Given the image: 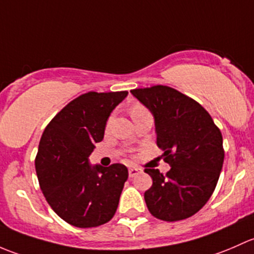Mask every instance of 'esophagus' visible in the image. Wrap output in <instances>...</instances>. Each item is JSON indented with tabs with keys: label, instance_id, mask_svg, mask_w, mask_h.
<instances>
[{
	"label": "esophagus",
	"instance_id": "obj_1",
	"mask_svg": "<svg viewBox=\"0 0 254 254\" xmlns=\"http://www.w3.org/2000/svg\"><path fill=\"white\" fill-rule=\"evenodd\" d=\"M140 172H142V170L138 169V167H129V169H128V175H129V177H135L137 175H139Z\"/></svg>",
	"mask_w": 254,
	"mask_h": 254
}]
</instances>
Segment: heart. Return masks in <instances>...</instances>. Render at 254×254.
I'll return each mask as SVG.
<instances>
[{"label":"heart","mask_w":254,"mask_h":254,"mask_svg":"<svg viewBox=\"0 0 254 254\" xmlns=\"http://www.w3.org/2000/svg\"><path fill=\"white\" fill-rule=\"evenodd\" d=\"M139 109H143V108H142V106H139V105H135V106H133L132 111H133V110H139Z\"/></svg>","instance_id":"obj_1"}]
</instances>
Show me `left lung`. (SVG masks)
I'll return each mask as SVG.
<instances>
[{"instance_id": "1", "label": "left lung", "mask_w": 254, "mask_h": 254, "mask_svg": "<svg viewBox=\"0 0 254 254\" xmlns=\"http://www.w3.org/2000/svg\"><path fill=\"white\" fill-rule=\"evenodd\" d=\"M154 117L156 144L171 169H145L153 185L144 199L151 215L179 221L194 215L213 194L224 163L223 135L200 104L166 85L133 89Z\"/></svg>"}]
</instances>
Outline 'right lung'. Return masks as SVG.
<instances>
[{
    "mask_svg": "<svg viewBox=\"0 0 254 254\" xmlns=\"http://www.w3.org/2000/svg\"><path fill=\"white\" fill-rule=\"evenodd\" d=\"M127 95L83 94L64 106L41 135L35 159L40 188L55 213L73 226H100L116 213L127 167L90 165L89 155L103 140L112 110Z\"/></svg>",
    "mask_w": 254,
    "mask_h": 254,
    "instance_id": "obj_1",
    "label": "right lung"
}]
</instances>
